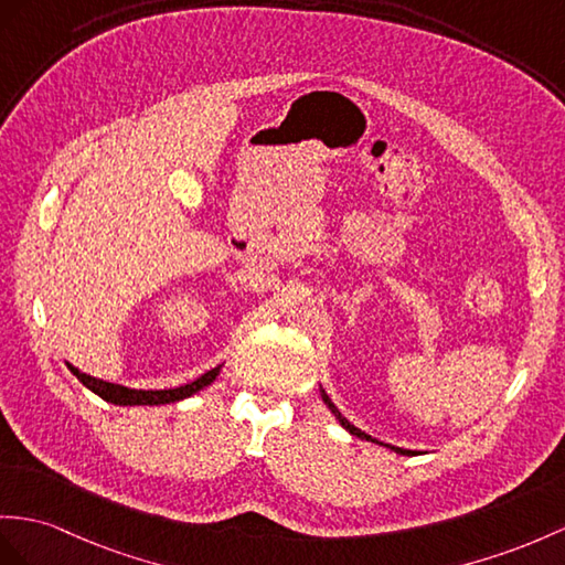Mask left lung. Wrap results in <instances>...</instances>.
<instances>
[{
  "label": "left lung",
  "mask_w": 565,
  "mask_h": 565,
  "mask_svg": "<svg viewBox=\"0 0 565 565\" xmlns=\"http://www.w3.org/2000/svg\"><path fill=\"white\" fill-rule=\"evenodd\" d=\"M321 397H323V403L328 405V409L330 412H333V415H335V419L340 422V426H342V429H345V431H350L352 436H356V438H364V441H371V444H379V446H386V448H391V450H395L397 452V456H415V452L417 450H405V448H397V446H391V444H383V441H379V438H374V436H369L366 431H362V429H356V426L354 424H350L345 417H342L340 415V409L333 405V401H330V397H328V393L321 388Z\"/></svg>",
  "instance_id": "obj_1"
}]
</instances>
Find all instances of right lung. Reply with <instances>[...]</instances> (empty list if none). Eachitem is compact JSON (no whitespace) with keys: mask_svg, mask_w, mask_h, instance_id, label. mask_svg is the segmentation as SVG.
<instances>
[{"mask_svg":"<svg viewBox=\"0 0 565 565\" xmlns=\"http://www.w3.org/2000/svg\"><path fill=\"white\" fill-rule=\"evenodd\" d=\"M68 371L84 383L88 391H93L95 395H100L103 401L113 403V405H121V407H131V405H170L177 401H184V397L196 395L199 391H203L205 386H211L215 381V376L220 374V369L223 364H217L215 369L205 371L203 376H199L196 381L186 383V386H179V388H168V391H136V388H127V386H119V383H109L103 379H95L90 374H84V371H78L74 364H68Z\"/></svg>","mask_w":565,"mask_h":565,"instance_id":"add662e5","label":"right lung"}]
</instances>
